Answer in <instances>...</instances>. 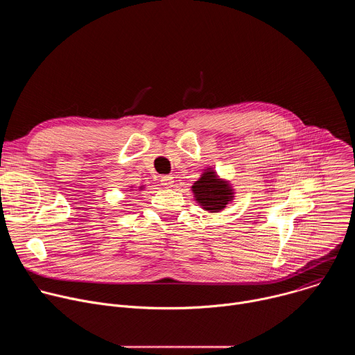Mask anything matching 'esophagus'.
Here are the masks:
<instances>
[{
	"mask_svg": "<svg viewBox=\"0 0 355 355\" xmlns=\"http://www.w3.org/2000/svg\"><path fill=\"white\" fill-rule=\"evenodd\" d=\"M160 181H162V185H164L166 188H170V187H173V184H174V177H171V175H163Z\"/></svg>",
	"mask_w": 355,
	"mask_h": 355,
	"instance_id": "esophagus-1",
	"label": "esophagus"
}]
</instances>
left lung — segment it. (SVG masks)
Segmentation results:
<instances>
[{"label": "left lung", "mask_w": 355, "mask_h": 355, "mask_svg": "<svg viewBox=\"0 0 355 355\" xmlns=\"http://www.w3.org/2000/svg\"><path fill=\"white\" fill-rule=\"evenodd\" d=\"M193 198L199 207L209 212H222L227 204L234 199V189L227 180H223L209 167L200 174L199 180L191 187Z\"/></svg>", "instance_id": "1"}]
</instances>
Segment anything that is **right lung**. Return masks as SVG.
Returning <instances> with one entry per match:
<instances>
[{"label":"right lung","instance_id":"1","mask_svg":"<svg viewBox=\"0 0 355 355\" xmlns=\"http://www.w3.org/2000/svg\"><path fill=\"white\" fill-rule=\"evenodd\" d=\"M143 188H144V187H140V189H143Z\"/></svg>","mask_w":355,"mask_h":355}]
</instances>
